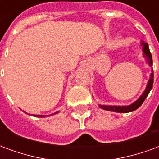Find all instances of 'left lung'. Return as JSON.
Instances as JSON below:
<instances>
[{"label": "left lung", "instance_id": "1", "mask_svg": "<svg viewBox=\"0 0 159 159\" xmlns=\"http://www.w3.org/2000/svg\"><path fill=\"white\" fill-rule=\"evenodd\" d=\"M142 45H143V52L145 53V56L147 57V61L149 64V66H152V53H151L150 50H149L148 44L143 42ZM152 85H153V71L151 74L150 79L148 81L147 89L144 91L143 94L134 103L130 105V106H127V107H108V106H101V105H100V107L102 108L103 110L115 111V112H120V113H127V112H130V111H135L143 104V102L146 100V98L148 95V93H150L151 89L152 88Z\"/></svg>", "mask_w": 159, "mask_h": 159}]
</instances>
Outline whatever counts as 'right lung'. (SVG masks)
<instances>
[{
	"label": "right lung",
	"mask_w": 159,
	"mask_h": 159,
	"mask_svg": "<svg viewBox=\"0 0 159 159\" xmlns=\"http://www.w3.org/2000/svg\"><path fill=\"white\" fill-rule=\"evenodd\" d=\"M58 112H59V111H57V112H55V113H54V114L58 113ZM36 117H45V116H41V115H36Z\"/></svg>",
	"instance_id": "1"
}]
</instances>
